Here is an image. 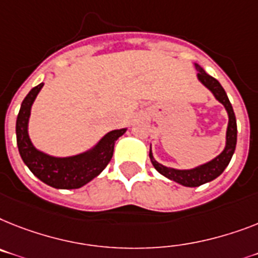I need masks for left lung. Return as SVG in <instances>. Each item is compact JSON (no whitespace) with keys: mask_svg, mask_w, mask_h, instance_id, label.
Segmentation results:
<instances>
[{"mask_svg":"<svg viewBox=\"0 0 258 258\" xmlns=\"http://www.w3.org/2000/svg\"><path fill=\"white\" fill-rule=\"evenodd\" d=\"M194 66H195V70L198 72V80L214 95V97L218 100L219 103L223 104V106L227 110V114H228V126H227V133H225V146L223 149V152L219 155H216L215 158L211 159V161H208V162L195 166L192 169H174V167H169V166L159 163L158 161H155L152 152V144H150L149 157H150V161H152L154 169L159 174H162L163 176H166L167 179L174 180L175 183L182 184L184 187L202 186L204 183L211 182V180L216 179L219 175H221V172L224 171L225 167L231 162L232 155L235 153L236 142H237L236 116L224 88L221 87V84L216 79L208 75L207 72L204 71L203 67H201L198 63H194Z\"/></svg>","mask_w":258,"mask_h":258,"instance_id":"obj_1","label":"left lung"}]
</instances>
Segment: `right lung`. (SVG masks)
Instances as JSON below:
<instances>
[{"mask_svg":"<svg viewBox=\"0 0 258 258\" xmlns=\"http://www.w3.org/2000/svg\"><path fill=\"white\" fill-rule=\"evenodd\" d=\"M43 83L34 87L21 104L16 122L17 146L25 165L43 183L54 188L72 190L80 188L100 175L113 157L114 144L127 131V127L110 131L100 138L92 148L70 157H54L34 146L29 136V120L31 106Z\"/></svg>","mask_w":258,"mask_h":258,"instance_id":"obj_1","label":"right lung"}]
</instances>
